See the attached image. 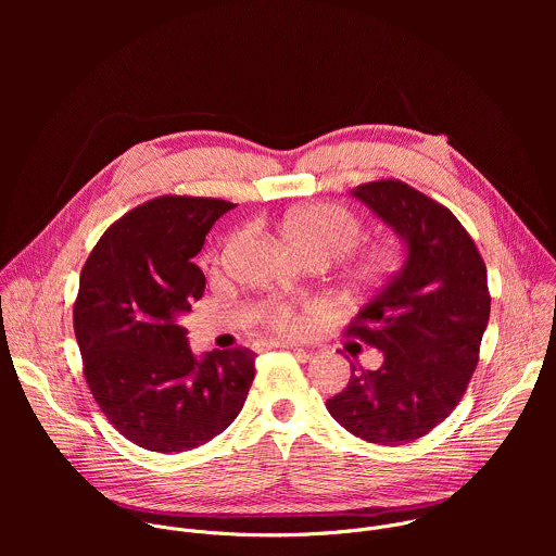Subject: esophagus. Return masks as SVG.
I'll return each instance as SVG.
<instances>
[{
	"label": "esophagus",
	"instance_id": "obj_1",
	"mask_svg": "<svg viewBox=\"0 0 556 556\" xmlns=\"http://www.w3.org/2000/svg\"><path fill=\"white\" fill-rule=\"evenodd\" d=\"M266 348H283V350H292V352H303L305 354V350L294 345V343H266Z\"/></svg>",
	"mask_w": 556,
	"mask_h": 556
}]
</instances>
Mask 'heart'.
<instances>
[{"mask_svg": "<svg viewBox=\"0 0 556 556\" xmlns=\"http://www.w3.org/2000/svg\"><path fill=\"white\" fill-rule=\"evenodd\" d=\"M288 240L303 257L324 262L341 260L363 240V219L343 204L319 202L294 211L286 226ZM403 249L399 242H378L358 251L350 260V273L361 283H378L401 268ZM264 319L279 332H301L303 316L292 303H270L264 309Z\"/></svg>", "mask_w": 556, "mask_h": 556, "instance_id": "1", "label": "heart"}]
</instances>
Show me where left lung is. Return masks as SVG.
<instances>
[{"label": "left lung", "instance_id": "8db88e82", "mask_svg": "<svg viewBox=\"0 0 556 556\" xmlns=\"http://www.w3.org/2000/svg\"><path fill=\"white\" fill-rule=\"evenodd\" d=\"M352 195L403 237L407 260L343 332L384 363L352 365L326 405L361 440L407 444L451 416L478 367L491 316L486 264L459 219L407 182L374 180Z\"/></svg>", "mask_w": 556, "mask_h": 556}]
</instances>
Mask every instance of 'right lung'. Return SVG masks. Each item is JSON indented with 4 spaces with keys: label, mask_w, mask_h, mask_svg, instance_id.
Wrapping results in <instances>:
<instances>
[{
    "label": "right lung",
    "mask_w": 556,
    "mask_h": 556,
    "mask_svg": "<svg viewBox=\"0 0 556 556\" xmlns=\"http://www.w3.org/2000/svg\"><path fill=\"white\" fill-rule=\"evenodd\" d=\"M232 206L153 198L103 232L81 270L74 334L88 387L121 435L147 451L180 453L219 435L255 378V352L213 350L198 361L180 326L206 286L191 260Z\"/></svg>",
    "instance_id": "add662e5"
}]
</instances>
